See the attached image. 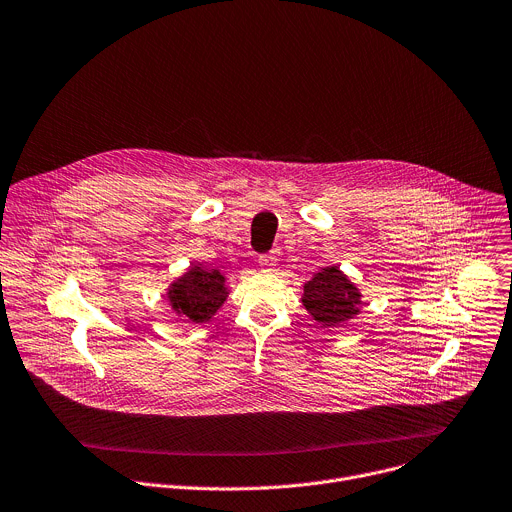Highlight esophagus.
Returning <instances> with one entry per match:
<instances>
[{
  "label": "esophagus",
  "mask_w": 512,
  "mask_h": 512,
  "mask_svg": "<svg viewBox=\"0 0 512 512\" xmlns=\"http://www.w3.org/2000/svg\"><path fill=\"white\" fill-rule=\"evenodd\" d=\"M259 265H261L263 271H273V269L277 267V257H275L273 253L261 255V257H259Z\"/></svg>",
  "instance_id": "obj_1"
}]
</instances>
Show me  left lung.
Instances as JSON below:
<instances>
[{"mask_svg":"<svg viewBox=\"0 0 512 512\" xmlns=\"http://www.w3.org/2000/svg\"><path fill=\"white\" fill-rule=\"evenodd\" d=\"M361 290L337 265L322 267L304 284L302 304L322 327H341L363 308Z\"/></svg>","mask_w":512,"mask_h":512,"instance_id":"1","label":"left lung"}]
</instances>
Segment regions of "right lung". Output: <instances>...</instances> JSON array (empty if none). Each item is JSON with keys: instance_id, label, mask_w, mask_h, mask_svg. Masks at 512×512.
<instances>
[{"instance_id": "right-lung-1", "label": "right lung", "mask_w": 512, "mask_h": 512, "mask_svg": "<svg viewBox=\"0 0 512 512\" xmlns=\"http://www.w3.org/2000/svg\"><path fill=\"white\" fill-rule=\"evenodd\" d=\"M228 294L230 286L220 269L194 263L167 286L165 298L181 320L202 324L214 318Z\"/></svg>"}]
</instances>
